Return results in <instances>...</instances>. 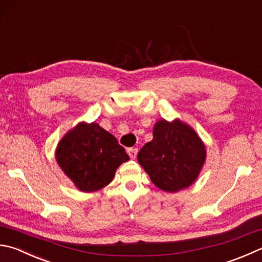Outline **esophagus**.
<instances>
[{"mask_svg":"<svg viewBox=\"0 0 262 262\" xmlns=\"http://www.w3.org/2000/svg\"><path fill=\"white\" fill-rule=\"evenodd\" d=\"M126 151H127V154H129L131 159H136V157H137V154H138L137 148H127Z\"/></svg>","mask_w":262,"mask_h":262,"instance_id":"1","label":"esophagus"}]
</instances>
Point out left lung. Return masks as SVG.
Segmentation results:
<instances>
[{
    "label": "left lung",
    "instance_id": "8db88e82",
    "mask_svg": "<svg viewBox=\"0 0 262 262\" xmlns=\"http://www.w3.org/2000/svg\"><path fill=\"white\" fill-rule=\"evenodd\" d=\"M154 138L138 152V161L162 190L186 188L199 176L205 161V148L196 132L180 121H159Z\"/></svg>",
    "mask_w": 262,
    "mask_h": 262
}]
</instances>
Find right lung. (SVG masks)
<instances>
[{
	"mask_svg": "<svg viewBox=\"0 0 262 262\" xmlns=\"http://www.w3.org/2000/svg\"><path fill=\"white\" fill-rule=\"evenodd\" d=\"M58 164L78 189L95 191L107 186L121 163L129 160L116 138L97 123H80L59 142Z\"/></svg>",
	"mask_w": 262,
	"mask_h": 262,
	"instance_id": "1",
	"label": "right lung"
}]
</instances>
